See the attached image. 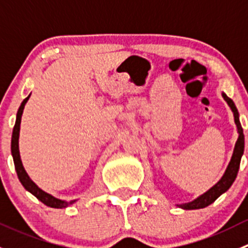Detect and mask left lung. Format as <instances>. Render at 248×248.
I'll use <instances>...</instances> for the list:
<instances>
[{
  "instance_id": "1",
  "label": "left lung",
  "mask_w": 248,
  "mask_h": 248,
  "mask_svg": "<svg viewBox=\"0 0 248 248\" xmlns=\"http://www.w3.org/2000/svg\"><path fill=\"white\" fill-rule=\"evenodd\" d=\"M222 97H223L224 101L227 102L229 108L232 109V115H234L235 124H236L237 134H239L236 142H235L232 158L231 161H229L226 171H224V174L222 175V177L218 180L217 184H215L211 188L207 189L205 193H202V196L197 197V198L193 199L192 202L176 205V206L181 207V209L184 210H196V209H202V207L209 206V205L212 204V202L216 201L219 196H222L224 192L228 191V189L231 188L232 182H234L235 179H236L237 171H239V168H240V162H241V157L242 155H244V150H245V136H244V131H242L241 124H240L239 111H237L234 102H232L226 93H223V92H222Z\"/></svg>"
}]
</instances>
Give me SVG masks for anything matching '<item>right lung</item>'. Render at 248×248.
Returning <instances> with one entry per match:
<instances>
[{
	"label": "right lung",
	"mask_w": 248,
	"mask_h": 248,
	"mask_svg": "<svg viewBox=\"0 0 248 248\" xmlns=\"http://www.w3.org/2000/svg\"><path fill=\"white\" fill-rule=\"evenodd\" d=\"M30 96L31 93L29 94V97L22 101L21 106H20L19 110L16 112V124H14L13 128V134H12V145H11V150H12V156H13V161H14V166H16V170L17 174V177H19L20 182H21L22 186L25 187L26 191H29L30 193L33 194L38 201H41L43 204H46V206L50 207H55V209H63V207L69 206V205L74 204L77 202V199L71 202L67 201H62V199L55 198L54 196L51 194L46 193L44 192L43 189L39 188L36 184L31 180V177L29 176L26 170H25L24 166H22L21 162V157H20V151H19V134H20V124H21V116H22V111H24L25 104L27 103L29 101Z\"/></svg>",
	"instance_id": "obj_1"
}]
</instances>
